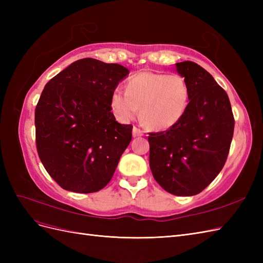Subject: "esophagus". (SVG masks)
Masks as SVG:
<instances>
[{
    "mask_svg": "<svg viewBox=\"0 0 263 263\" xmlns=\"http://www.w3.org/2000/svg\"><path fill=\"white\" fill-rule=\"evenodd\" d=\"M142 134H144V132H142V130L139 129V128H137V127H134V128H133V136H134V137L142 136Z\"/></svg>",
    "mask_w": 263,
    "mask_h": 263,
    "instance_id": "esophagus-1",
    "label": "esophagus"
}]
</instances>
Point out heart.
Returning a JSON list of instances; mask_svg holds the SVG:
<instances>
[{"mask_svg":"<svg viewBox=\"0 0 263 263\" xmlns=\"http://www.w3.org/2000/svg\"><path fill=\"white\" fill-rule=\"evenodd\" d=\"M189 98V86L182 76L142 71L129 79L126 91L115 90L110 103L119 121H133L140 107L141 121L147 127L165 130L180 122Z\"/></svg>","mask_w":263,"mask_h":263,"instance_id":"1","label":"heart"}]
</instances>
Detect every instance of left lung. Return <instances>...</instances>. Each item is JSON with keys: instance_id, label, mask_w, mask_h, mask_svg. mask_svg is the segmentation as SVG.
I'll return each instance as SVG.
<instances>
[{"instance_id": "left-lung-1", "label": "left lung", "mask_w": 263, "mask_h": 263, "mask_svg": "<svg viewBox=\"0 0 263 263\" xmlns=\"http://www.w3.org/2000/svg\"><path fill=\"white\" fill-rule=\"evenodd\" d=\"M185 79L190 102L171 128L150 133L149 165L155 180L178 196L201 193L221 171L232 144L235 119L228 95L192 61L176 63Z\"/></svg>"}]
</instances>
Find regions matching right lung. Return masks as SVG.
Wrapping results in <instances>:
<instances>
[{
	"label": "right lung",
	"mask_w": 263,
	"mask_h": 263,
	"mask_svg": "<svg viewBox=\"0 0 263 263\" xmlns=\"http://www.w3.org/2000/svg\"><path fill=\"white\" fill-rule=\"evenodd\" d=\"M128 73L117 63L84 58L45 85L35 109L36 147L62 189L93 193L112 179L133 125L116 122L110 100Z\"/></svg>",
	"instance_id": "1"
}]
</instances>
